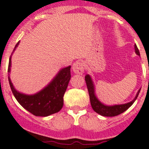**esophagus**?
Masks as SVG:
<instances>
[{"instance_id": "1", "label": "esophagus", "mask_w": 149, "mask_h": 149, "mask_svg": "<svg viewBox=\"0 0 149 149\" xmlns=\"http://www.w3.org/2000/svg\"><path fill=\"white\" fill-rule=\"evenodd\" d=\"M84 65L82 62L80 61H77L75 62L72 65V70L75 73H77V74H83L84 72Z\"/></svg>"}]
</instances>
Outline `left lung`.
I'll return each instance as SVG.
<instances>
[{
    "label": "left lung",
    "mask_w": 149,
    "mask_h": 149,
    "mask_svg": "<svg viewBox=\"0 0 149 149\" xmlns=\"http://www.w3.org/2000/svg\"><path fill=\"white\" fill-rule=\"evenodd\" d=\"M135 53L139 56H140L139 50L138 49L137 46L135 45ZM85 80L86 83L87 89H88V92H89V99H90V103H91L92 108L93 109V110L95 112H97L98 114L101 115L102 116H116L118 115L123 113V112H125V110H127L130 106L134 103L135 100L137 99L138 95L139 94V92L141 89L139 90L137 95L135 96L132 102H129L126 104H123V105H116V106H105L102 103L98 100V99L95 97V93H94V86L93 84V81L91 79V77H89V75H86L85 77Z\"/></svg>",
    "instance_id": "left-lung-1"
}]
</instances>
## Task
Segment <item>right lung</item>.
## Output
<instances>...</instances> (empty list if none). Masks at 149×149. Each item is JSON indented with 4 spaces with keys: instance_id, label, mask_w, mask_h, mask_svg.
Returning a JSON list of instances; mask_svg holds the SVG:
<instances>
[{
    "instance_id": "right-lung-1",
    "label": "right lung",
    "mask_w": 149,
    "mask_h": 149,
    "mask_svg": "<svg viewBox=\"0 0 149 149\" xmlns=\"http://www.w3.org/2000/svg\"><path fill=\"white\" fill-rule=\"evenodd\" d=\"M18 43L19 42L16 44L14 49ZM10 57L8 72L10 71ZM70 67V66L62 69L49 85L35 95H26L18 93L8 77L10 86L16 100L25 109L36 116H48L59 112L63 106V95L71 77Z\"/></svg>"
}]
</instances>
